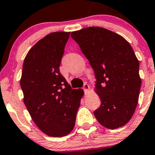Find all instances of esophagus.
I'll use <instances>...</instances> for the list:
<instances>
[{
    "label": "esophagus",
    "instance_id": "34e87169",
    "mask_svg": "<svg viewBox=\"0 0 155 155\" xmlns=\"http://www.w3.org/2000/svg\"><path fill=\"white\" fill-rule=\"evenodd\" d=\"M82 89H83L84 91H85V93H86L87 91L89 90V85H87V84H84L83 87H82Z\"/></svg>",
    "mask_w": 155,
    "mask_h": 155
}]
</instances>
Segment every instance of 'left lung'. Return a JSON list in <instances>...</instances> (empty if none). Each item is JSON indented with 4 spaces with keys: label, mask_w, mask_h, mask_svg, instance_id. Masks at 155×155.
I'll return each mask as SVG.
<instances>
[{
    "label": "left lung",
    "mask_w": 155,
    "mask_h": 155,
    "mask_svg": "<svg viewBox=\"0 0 155 155\" xmlns=\"http://www.w3.org/2000/svg\"><path fill=\"white\" fill-rule=\"evenodd\" d=\"M71 37L94 71L101 101L94 112L97 120L109 129L124 126L135 112L142 83L134 49L124 37L101 27L73 31Z\"/></svg>",
    "instance_id": "8db88e82"
}]
</instances>
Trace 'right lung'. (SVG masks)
<instances>
[{
	"label": "right lung",
	"mask_w": 155,
	"mask_h": 155,
	"mask_svg": "<svg viewBox=\"0 0 155 155\" xmlns=\"http://www.w3.org/2000/svg\"><path fill=\"white\" fill-rule=\"evenodd\" d=\"M70 32H54L39 40L25 58L20 81L24 103L37 126L48 136L61 137L73 130L83 96L60 73Z\"/></svg>",
	"instance_id": "right-lung-1"
}]
</instances>
